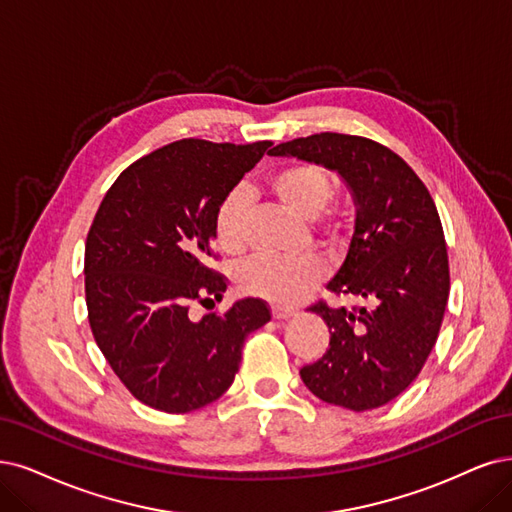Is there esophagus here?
Returning <instances> with one entry per match:
<instances>
[{"mask_svg": "<svg viewBox=\"0 0 512 512\" xmlns=\"http://www.w3.org/2000/svg\"><path fill=\"white\" fill-rule=\"evenodd\" d=\"M297 312L293 308H287V306H272V316L276 320H287V318H293Z\"/></svg>", "mask_w": 512, "mask_h": 512, "instance_id": "esophagus-1", "label": "esophagus"}]
</instances>
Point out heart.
Segmentation results:
<instances>
[{
    "instance_id": "b5f03b06",
    "label": "heart",
    "mask_w": 512,
    "mask_h": 512,
    "mask_svg": "<svg viewBox=\"0 0 512 512\" xmlns=\"http://www.w3.org/2000/svg\"><path fill=\"white\" fill-rule=\"evenodd\" d=\"M270 192L291 213L314 219L333 196V181L327 170L314 164H289L278 168L268 179ZM215 240L227 255H236L246 246L249 227V198L242 187H234L219 202L215 211ZM344 234V213H333L323 223V236L337 244ZM320 263L312 255L282 259L272 255H255L236 270V282L242 293L261 297L276 304H291L320 280Z\"/></svg>"
}]
</instances>
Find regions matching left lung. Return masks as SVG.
I'll list each match as a JSON object with an SVG mask.
<instances>
[{
	"label": "left lung",
	"mask_w": 512,
	"mask_h": 512,
	"mask_svg": "<svg viewBox=\"0 0 512 512\" xmlns=\"http://www.w3.org/2000/svg\"><path fill=\"white\" fill-rule=\"evenodd\" d=\"M270 156L335 170L356 206L348 255L327 289L365 306L310 308L331 339L323 358L299 371L301 380L329 405L382 407L418 377L443 323L449 259L437 206L401 156L365 137L320 132L280 143Z\"/></svg>",
	"instance_id": "left-lung-1"
}]
</instances>
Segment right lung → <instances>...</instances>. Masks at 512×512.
I'll return each instance as SVG.
<instances>
[{"mask_svg":"<svg viewBox=\"0 0 512 512\" xmlns=\"http://www.w3.org/2000/svg\"><path fill=\"white\" fill-rule=\"evenodd\" d=\"M270 145H164L132 162L94 215L84 253L90 329L113 373L147 407L187 413L217 401L238 373L246 335L272 318L255 297L189 318L194 301L227 289L208 266L217 206Z\"/></svg>","mask_w":512,"mask_h":512,"instance_id":"right-lung-1","label":"right lung"}]
</instances>
